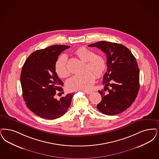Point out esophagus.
I'll return each mask as SVG.
<instances>
[{
    "label": "esophagus",
    "instance_id": "esophagus-1",
    "mask_svg": "<svg viewBox=\"0 0 159 159\" xmlns=\"http://www.w3.org/2000/svg\"><path fill=\"white\" fill-rule=\"evenodd\" d=\"M84 93H86V94H91L92 93V91H83Z\"/></svg>",
    "mask_w": 159,
    "mask_h": 159
}]
</instances>
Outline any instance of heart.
Here are the masks:
<instances>
[{
    "mask_svg": "<svg viewBox=\"0 0 159 159\" xmlns=\"http://www.w3.org/2000/svg\"><path fill=\"white\" fill-rule=\"evenodd\" d=\"M77 57L85 62L84 71L82 75L72 77L67 82L68 89L71 90H88L90 89L95 82V76L101 77L106 68V63L104 58L99 54H95L94 52L88 48L82 47L78 48L75 51ZM55 71L58 76L65 78L69 76L70 71L67 66V58L62 55L59 57L54 65Z\"/></svg>",
    "mask_w": 159,
    "mask_h": 159,
    "instance_id": "obj_1",
    "label": "heart"
}]
</instances>
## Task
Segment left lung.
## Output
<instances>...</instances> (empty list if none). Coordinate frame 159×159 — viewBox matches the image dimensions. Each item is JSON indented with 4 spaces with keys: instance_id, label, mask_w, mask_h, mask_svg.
Listing matches in <instances>:
<instances>
[{
    "instance_id": "left-lung-1",
    "label": "left lung",
    "mask_w": 159,
    "mask_h": 159,
    "mask_svg": "<svg viewBox=\"0 0 159 159\" xmlns=\"http://www.w3.org/2000/svg\"><path fill=\"white\" fill-rule=\"evenodd\" d=\"M88 46L101 50L107 58V71L102 82L104 90L98 91L102 101L96 108L108 115L124 112L134 102L140 88V70L135 58L128 48L120 44L99 41Z\"/></svg>"
}]
</instances>
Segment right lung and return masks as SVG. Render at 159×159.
<instances>
[{"label": "right lung", "instance_id": "1", "mask_svg": "<svg viewBox=\"0 0 159 159\" xmlns=\"http://www.w3.org/2000/svg\"><path fill=\"white\" fill-rule=\"evenodd\" d=\"M70 47L54 45L34 51L27 58L22 67L20 83L26 105L33 113L43 118H60L70 107L73 93L59 99L55 97L58 92L63 90L61 86H63V83L54 69L58 56Z\"/></svg>", "mask_w": 159, "mask_h": 159}]
</instances>
